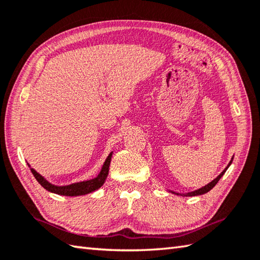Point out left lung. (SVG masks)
Here are the masks:
<instances>
[{"label":"left lung","instance_id":"8db88e82","mask_svg":"<svg viewBox=\"0 0 260 260\" xmlns=\"http://www.w3.org/2000/svg\"><path fill=\"white\" fill-rule=\"evenodd\" d=\"M232 160H233V157L231 159V161L229 162V165H228V167L225 168L224 170H223L220 175H218L214 180H212L210 184H207L206 186H204V187H202V188H200V189H197V190H194V191H190V192H187V194H177V192H175V191H172V190H169L170 192H172V194H176V195H181V196H198V195H203V194H206L207 191H210L213 187H214L217 182H218V180L221 179V177L225 174V171H226V169L229 167H230V165L232 164Z\"/></svg>","mask_w":260,"mask_h":260}]
</instances>
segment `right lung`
<instances>
[{"label": "right lung", "instance_id": "right-lung-1", "mask_svg": "<svg viewBox=\"0 0 260 260\" xmlns=\"http://www.w3.org/2000/svg\"><path fill=\"white\" fill-rule=\"evenodd\" d=\"M111 156H113V152L107 156V159L105 161L103 168H101L99 175L95 178H93V179L75 182V184H71L68 186H55L46 180L43 176H40L37 171L32 169V168H30V170H31L32 175L35 176L36 179H37V181L45 188L46 190L54 192V194H57V195H63V196H81V195L89 194V192H92L96 189H99V188L105 184L106 178L108 176V172H109Z\"/></svg>", "mask_w": 260, "mask_h": 260}]
</instances>
